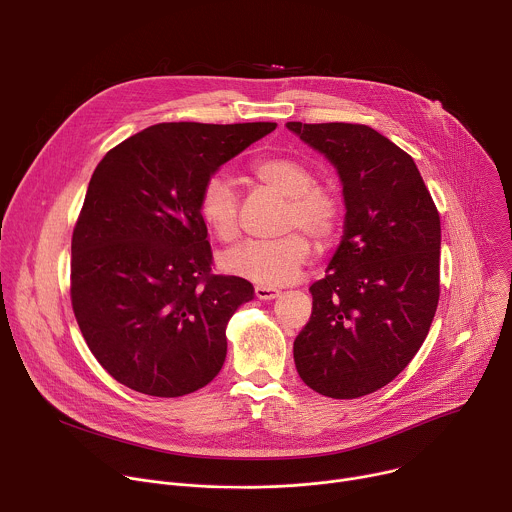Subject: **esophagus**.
I'll list each match as a JSON object with an SVG mask.
<instances>
[{
    "label": "esophagus",
    "instance_id": "1",
    "mask_svg": "<svg viewBox=\"0 0 512 512\" xmlns=\"http://www.w3.org/2000/svg\"><path fill=\"white\" fill-rule=\"evenodd\" d=\"M281 291L277 287H269V285H255V296L259 300H275Z\"/></svg>",
    "mask_w": 512,
    "mask_h": 512
}]
</instances>
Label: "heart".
Listing matches in <instances>:
<instances>
[{
	"instance_id": "heart-1",
	"label": "heart",
	"mask_w": 512,
	"mask_h": 512,
	"mask_svg": "<svg viewBox=\"0 0 512 512\" xmlns=\"http://www.w3.org/2000/svg\"><path fill=\"white\" fill-rule=\"evenodd\" d=\"M251 174L287 198L277 239L245 241L221 257L225 271L259 285H283L296 279L312 255L308 232L320 245H328L342 221L340 196L322 184L308 164L289 156H267L251 166ZM198 212L206 229L225 243L239 237V196L223 176L204 182ZM304 228V234L299 229Z\"/></svg>"
}]
</instances>
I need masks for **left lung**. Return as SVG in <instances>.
Masks as SVG:
<instances>
[{"label": "left lung", "instance_id": "1", "mask_svg": "<svg viewBox=\"0 0 512 512\" xmlns=\"http://www.w3.org/2000/svg\"><path fill=\"white\" fill-rule=\"evenodd\" d=\"M287 129L336 166L346 202L342 243L310 287L296 369L316 393L356 399L391 383L429 332L440 300V212L413 158L373 127Z\"/></svg>", "mask_w": 512, "mask_h": 512}]
</instances>
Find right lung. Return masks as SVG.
Returning <instances> with one entry per match:
<instances>
[{"label":"right lung","mask_w":512,"mask_h":512,"mask_svg":"<svg viewBox=\"0 0 512 512\" xmlns=\"http://www.w3.org/2000/svg\"><path fill=\"white\" fill-rule=\"evenodd\" d=\"M275 123H158L105 154L70 243V302L121 385L182 397L223 369L227 324L253 285L212 273L204 182Z\"/></svg>","instance_id":"add662e5"}]
</instances>
